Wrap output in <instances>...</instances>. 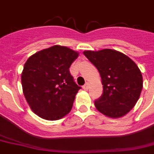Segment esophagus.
I'll list each match as a JSON object with an SVG mask.
<instances>
[{
    "label": "esophagus",
    "instance_id": "34e87169",
    "mask_svg": "<svg viewBox=\"0 0 154 154\" xmlns=\"http://www.w3.org/2000/svg\"><path fill=\"white\" fill-rule=\"evenodd\" d=\"M88 88H89V83H88V82H86L85 85L83 86V89L84 90H88Z\"/></svg>",
    "mask_w": 154,
    "mask_h": 154
}]
</instances>
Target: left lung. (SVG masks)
<instances>
[{"instance_id":"8db88e82","label":"left lung","mask_w":154,"mask_h":154,"mask_svg":"<svg viewBox=\"0 0 154 154\" xmlns=\"http://www.w3.org/2000/svg\"><path fill=\"white\" fill-rule=\"evenodd\" d=\"M84 55L97 67L103 93L95 106L105 116L119 118L132 110L143 88L142 73L125 54L113 49L85 51Z\"/></svg>"}]
</instances>
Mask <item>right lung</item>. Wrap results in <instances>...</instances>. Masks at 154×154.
Returning <instances> with one entry per match:
<instances>
[{"label":"right lung","instance_id":"1","mask_svg":"<svg viewBox=\"0 0 154 154\" xmlns=\"http://www.w3.org/2000/svg\"><path fill=\"white\" fill-rule=\"evenodd\" d=\"M78 53L54 45L26 61L21 74L23 92L33 112L48 120H57L70 112L81 87L69 67Z\"/></svg>","mask_w":154,"mask_h":154}]
</instances>
